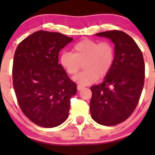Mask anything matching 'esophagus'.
<instances>
[{
	"instance_id": "obj_1",
	"label": "esophagus",
	"mask_w": 155,
	"mask_h": 155,
	"mask_svg": "<svg viewBox=\"0 0 155 155\" xmlns=\"http://www.w3.org/2000/svg\"><path fill=\"white\" fill-rule=\"evenodd\" d=\"M84 87H85V86H83V85H77L78 91H81V90H82V89H83Z\"/></svg>"
}]
</instances>
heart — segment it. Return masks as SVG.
Instances as JSON below:
<instances>
[{
  "label": "heart",
  "mask_w": 155,
  "mask_h": 155,
  "mask_svg": "<svg viewBox=\"0 0 155 155\" xmlns=\"http://www.w3.org/2000/svg\"><path fill=\"white\" fill-rule=\"evenodd\" d=\"M72 51L61 54V64L71 76L76 75L84 65L85 70L74 77V80L81 85H90L99 77H106L115 61V48L108 41L100 43L85 39L75 44Z\"/></svg>",
  "instance_id": "1"
}]
</instances>
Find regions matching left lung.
<instances>
[{
    "mask_svg": "<svg viewBox=\"0 0 155 155\" xmlns=\"http://www.w3.org/2000/svg\"><path fill=\"white\" fill-rule=\"evenodd\" d=\"M96 35L112 40L115 56L103 83L91 87V115L98 124L114 126L127 119L138 104L144 85V59L136 42L123 31H104Z\"/></svg>",
    "mask_w": 155,
    "mask_h": 155,
    "instance_id": "left-lung-1",
    "label": "left lung"
}]
</instances>
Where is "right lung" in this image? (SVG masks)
<instances>
[{"label":"right lung","instance_id":"add662e5","mask_svg":"<svg viewBox=\"0 0 155 155\" xmlns=\"http://www.w3.org/2000/svg\"><path fill=\"white\" fill-rule=\"evenodd\" d=\"M73 38L38 31L17 46L12 82L20 109L37 125L51 128L66 121L76 84L58 64L59 51Z\"/></svg>","mask_w":155,"mask_h":155}]
</instances>
